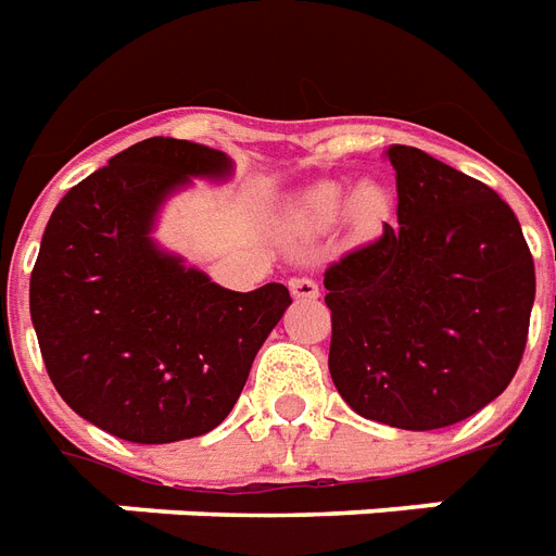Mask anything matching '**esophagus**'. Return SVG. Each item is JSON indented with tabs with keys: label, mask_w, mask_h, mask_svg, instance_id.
I'll use <instances>...</instances> for the list:
<instances>
[{
	"label": "esophagus",
	"mask_w": 556,
	"mask_h": 556,
	"mask_svg": "<svg viewBox=\"0 0 556 556\" xmlns=\"http://www.w3.org/2000/svg\"><path fill=\"white\" fill-rule=\"evenodd\" d=\"M290 293L299 302H316L319 299V283L311 281V278H293L290 281Z\"/></svg>",
	"instance_id": "esophagus-1"
}]
</instances>
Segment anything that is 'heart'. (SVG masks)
Returning a JSON list of instances; mask_svg holds the SVG:
<instances>
[{
	"label": "heart",
	"mask_w": 556,
	"mask_h": 556,
	"mask_svg": "<svg viewBox=\"0 0 556 556\" xmlns=\"http://www.w3.org/2000/svg\"><path fill=\"white\" fill-rule=\"evenodd\" d=\"M392 214L390 187L375 178L354 184L352 190L340 181H319L304 187L287 204V228L299 237L331 231L345 219L354 233H375Z\"/></svg>",
	"instance_id": "b5f03b06"
}]
</instances>
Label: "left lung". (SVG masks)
I'll list each match as a JSON object with an SVG mask.
<instances>
[{
  "label": "left lung",
  "mask_w": 556,
  "mask_h": 556,
  "mask_svg": "<svg viewBox=\"0 0 556 556\" xmlns=\"http://www.w3.org/2000/svg\"><path fill=\"white\" fill-rule=\"evenodd\" d=\"M399 225L325 273L333 387L363 419L433 431L498 399L519 369L536 275L510 204L413 146Z\"/></svg>",
  "instance_id": "obj_1"
}]
</instances>
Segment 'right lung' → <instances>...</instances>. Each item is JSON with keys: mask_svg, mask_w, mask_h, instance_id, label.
Segmentation results:
<instances>
[{"mask_svg": "<svg viewBox=\"0 0 556 556\" xmlns=\"http://www.w3.org/2000/svg\"><path fill=\"white\" fill-rule=\"evenodd\" d=\"M231 175L219 149L149 137L75 184L49 216L28 290L46 372L81 419L119 440L214 431L293 304L283 283L225 290L154 240L175 193Z\"/></svg>", "mask_w": 556, "mask_h": 556, "instance_id": "right-lung-1", "label": "right lung"}]
</instances>
